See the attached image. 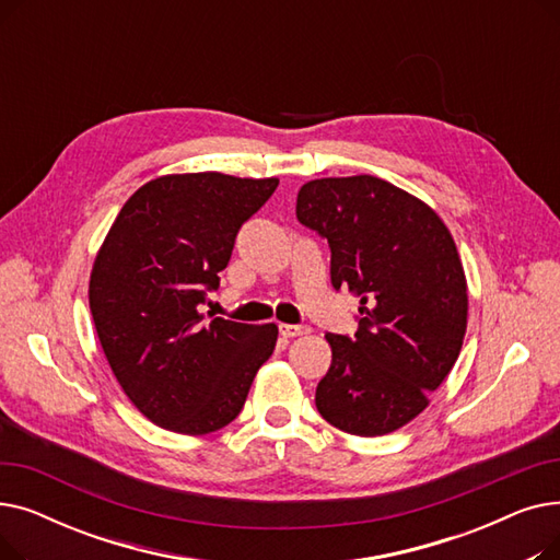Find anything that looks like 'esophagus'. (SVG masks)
Instances as JSON below:
<instances>
[{
	"label": "esophagus",
	"instance_id": "1",
	"mask_svg": "<svg viewBox=\"0 0 560 560\" xmlns=\"http://www.w3.org/2000/svg\"><path fill=\"white\" fill-rule=\"evenodd\" d=\"M313 329L308 327V325H281L279 327V334L283 336V338H298V336H306V334H311Z\"/></svg>",
	"mask_w": 560,
	"mask_h": 560
}]
</instances>
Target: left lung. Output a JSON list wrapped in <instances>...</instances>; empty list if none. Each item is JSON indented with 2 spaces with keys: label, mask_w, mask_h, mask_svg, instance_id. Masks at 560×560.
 I'll return each mask as SVG.
<instances>
[{
  "label": "left lung",
  "mask_w": 560,
  "mask_h": 560,
  "mask_svg": "<svg viewBox=\"0 0 560 560\" xmlns=\"http://www.w3.org/2000/svg\"><path fill=\"white\" fill-rule=\"evenodd\" d=\"M298 220L329 243L334 288L361 298L359 331L327 334L319 416L351 435L397 431L427 408L463 347L467 283L452 233L424 201L372 174L304 184Z\"/></svg>",
  "instance_id": "8db88e82"
}]
</instances>
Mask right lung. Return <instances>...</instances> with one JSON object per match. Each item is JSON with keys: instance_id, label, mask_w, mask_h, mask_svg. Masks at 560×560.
Wrapping results in <instances>:
<instances>
[{"instance_id": "1", "label": "right lung", "mask_w": 560, "mask_h": 560, "mask_svg": "<svg viewBox=\"0 0 560 560\" xmlns=\"http://www.w3.org/2000/svg\"><path fill=\"white\" fill-rule=\"evenodd\" d=\"M279 179L167 174L138 188L95 258L91 313L122 390L154 424L203 435L238 418L277 325L206 322L241 226Z\"/></svg>"}]
</instances>
